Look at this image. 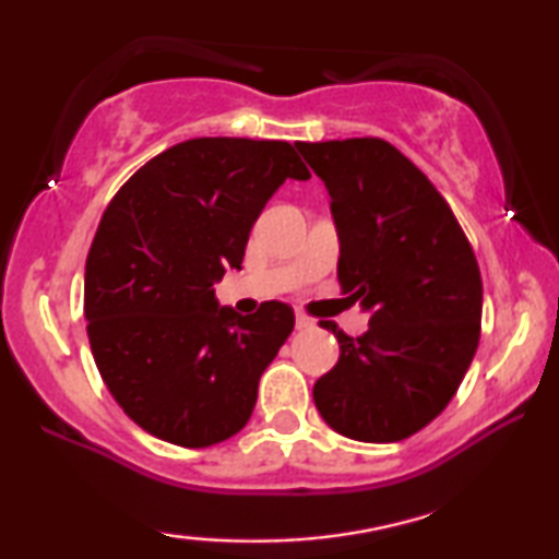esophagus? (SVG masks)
Listing matches in <instances>:
<instances>
[{
	"instance_id": "esophagus-1",
	"label": "esophagus",
	"mask_w": 559,
	"mask_h": 559,
	"mask_svg": "<svg viewBox=\"0 0 559 559\" xmlns=\"http://www.w3.org/2000/svg\"><path fill=\"white\" fill-rule=\"evenodd\" d=\"M295 325H297V331H305V328L316 325V320L305 316V312H297V316H295Z\"/></svg>"
}]
</instances>
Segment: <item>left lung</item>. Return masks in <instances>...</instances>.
Segmentation results:
<instances>
[{
	"label": "left lung",
	"instance_id": "left-lung-1",
	"mask_svg": "<svg viewBox=\"0 0 559 559\" xmlns=\"http://www.w3.org/2000/svg\"><path fill=\"white\" fill-rule=\"evenodd\" d=\"M325 182L338 231V282L369 331L312 386L320 417L358 442H400L430 425L473 361L480 335L478 262L425 173L377 136L297 142Z\"/></svg>",
	"mask_w": 559,
	"mask_h": 559
}]
</instances>
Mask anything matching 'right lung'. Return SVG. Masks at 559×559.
Returning a JSON list of instances; mask_svg holds the SVG:
<instances>
[{"label":"right lung","mask_w":559,"mask_h":559,"mask_svg":"<svg viewBox=\"0 0 559 559\" xmlns=\"http://www.w3.org/2000/svg\"><path fill=\"white\" fill-rule=\"evenodd\" d=\"M310 170L289 142L198 136L129 178L91 243L83 312L94 361L142 430L182 448L249 423L259 379L295 328L285 302L218 308L249 231L285 180Z\"/></svg>","instance_id":"add662e5"}]
</instances>
